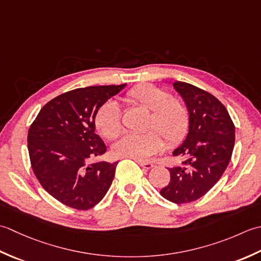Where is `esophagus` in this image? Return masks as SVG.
<instances>
[{"instance_id":"1","label":"esophagus","mask_w":261,"mask_h":261,"mask_svg":"<svg viewBox=\"0 0 261 261\" xmlns=\"http://www.w3.org/2000/svg\"><path fill=\"white\" fill-rule=\"evenodd\" d=\"M137 163L140 164L141 167H143L144 169H146V170L151 169V168L153 167V163H152V162H144V161H140V160H137Z\"/></svg>"}]
</instances>
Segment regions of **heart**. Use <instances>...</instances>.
I'll list each match as a JSON object with an SVG mask.
<instances>
[{
    "label": "heart",
    "mask_w": 261,
    "mask_h": 261,
    "mask_svg": "<svg viewBox=\"0 0 261 261\" xmlns=\"http://www.w3.org/2000/svg\"><path fill=\"white\" fill-rule=\"evenodd\" d=\"M127 103L148 110L143 134L125 135L114 145L117 156L145 160L159 152L163 140L168 145H175L187 135L190 116L184 101L171 97L170 92L152 84H138L125 94ZM94 124L108 140H115L124 130L123 115L119 105L107 101L100 106L94 116Z\"/></svg>",
    "instance_id": "1"
}]
</instances>
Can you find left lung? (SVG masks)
Instances as JSON below:
<instances>
[{
    "instance_id": "8db88e82",
    "label": "left lung",
    "mask_w": 261,
    "mask_h": 261,
    "mask_svg": "<svg viewBox=\"0 0 261 261\" xmlns=\"http://www.w3.org/2000/svg\"><path fill=\"white\" fill-rule=\"evenodd\" d=\"M173 87L189 110V132L173 151L184 161L168 168L170 182L160 194L172 203L186 204L203 197L221 179L232 156L236 127L224 105L210 92L181 81Z\"/></svg>"
}]
</instances>
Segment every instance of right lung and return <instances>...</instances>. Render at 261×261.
<instances>
[{
  "mask_svg": "<svg viewBox=\"0 0 261 261\" xmlns=\"http://www.w3.org/2000/svg\"><path fill=\"white\" fill-rule=\"evenodd\" d=\"M126 84L71 90L48 101L28 132L36 178L47 193L72 208L87 211L105 197L118 162L90 163L107 146L94 133L100 106Z\"/></svg>",
  "mask_w": 261,
  "mask_h": 261,
  "instance_id": "obj_1",
  "label": "right lung"
}]
</instances>
